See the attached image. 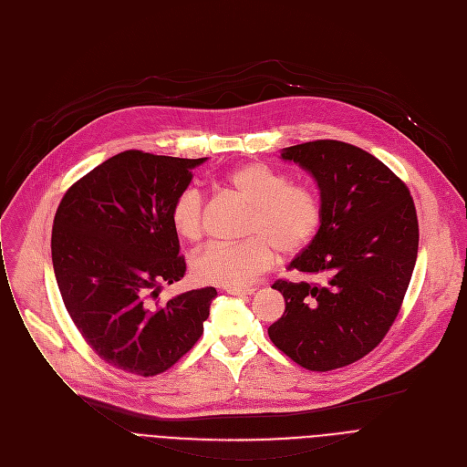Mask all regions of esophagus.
Instances as JSON below:
<instances>
[{"instance_id":"esophagus-1","label":"esophagus","mask_w":467,"mask_h":467,"mask_svg":"<svg viewBox=\"0 0 467 467\" xmlns=\"http://www.w3.org/2000/svg\"><path fill=\"white\" fill-rule=\"evenodd\" d=\"M254 291L255 289H252V287H246V289H226V293L234 295V296H250V295H254Z\"/></svg>"}]
</instances>
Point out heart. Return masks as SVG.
Returning <instances> with one entry per match:
<instances>
[{"instance_id":"1","label":"heart","mask_w":467,"mask_h":467,"mask_svg":"<svg viewBox=\"0 0 467 467\" xmlns=\"http://www.w3.org/2000/svg\"><path fill=\"white\" fill-rule=\"evenodd\" d=\"M224 183L252 204L239 243H212L192 259V274L201 284L243 289L282 255L300 254L322 224V202L304 183H291L279 171L261 161L232 169ZM171 224L183 241L195 243L204 234V197L197 188L182 190L171 204Z\"/></svg>"}]
</instances>
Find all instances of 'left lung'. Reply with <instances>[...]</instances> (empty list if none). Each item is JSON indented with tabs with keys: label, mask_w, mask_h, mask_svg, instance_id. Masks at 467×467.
<instances>
[{
	"label": "left lung",
	"mask_w": 467,
	"mask_h": 467,
	"mask_svg": "<svg viewBox=\"0 0 467 467\" xmlns=\"http://www.w3.org/2000/svg\"><path fill=\"white\" fill-rule=\"evenodd\" d=\"M282 158L320 188V230L289 265L320 282H274L285 313L268 337L296 364L329 371L378 348L398 318L418 257V215L407 183L351 143L307 141Z\"/></svg>",
	"instance_id": "8db88e82"
}]
</instances>
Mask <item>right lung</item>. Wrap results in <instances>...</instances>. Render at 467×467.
<instances>
[{
	"mask_svg": "<svg viewBox=\"0 0 467 467\" xmlns=\"http://www.w3.org/2000/svg\"><path fill=\"white\" fill-rule=\"evenodd\" d=\"M204 160L125 150L78 178L57 208L51 257L64 306L88 346L129 374H163L210 317L213 287L158 298L185 272L171 204Z\"/></svg>",
	"mask_w": 467,
	"mask_h": 467,
	"instance_id": "right-lung-1",
	"label": "right lung"
}]
</instances>
